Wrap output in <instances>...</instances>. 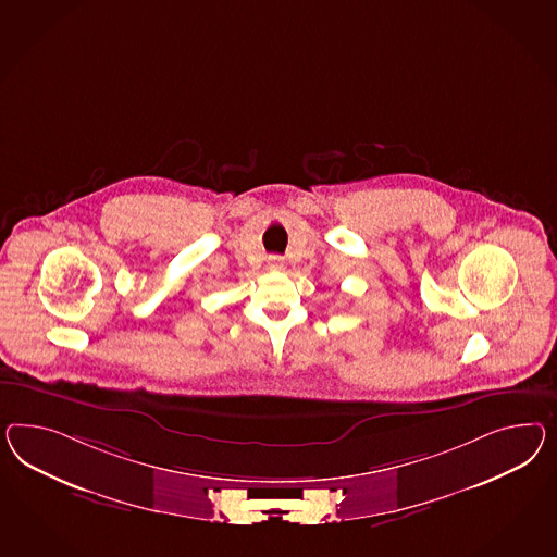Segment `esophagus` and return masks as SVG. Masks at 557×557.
<instances>
[{"mask_svg": "<svg viewBox=\"0 0 557 557\" xmlns=\"http://www.w3.org/2000/svg\"><path fill=\"white\" fill-rule=\"evenodd\" d=\"M284 257L280 256H271L270 259H268V270L270 271H282L284 270Z\"/></svg>", "mask_w": 557, "mask_h": 557, "instance_id": "1", "label": "esophagus"}]
</instances>
